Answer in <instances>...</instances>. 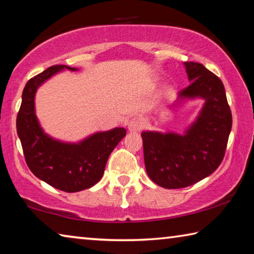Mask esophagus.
<instances>
[{"label":"esophagus","instance_id":"esophagus-1","mask_svg":"<svg viewBox=\"0 0 254 254\" xmlns=\"http://www.w3.org/2000/svg\"><path fill=\"white\" fill-rule=\"evenodd\" d=\"M143 126L144 125L142 123V120L137 118H132L129 120V123H128V129H129V131H139L143 128Z\"/></svg>","mask_w":254,"mask_h":254}]
</instances>
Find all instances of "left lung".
Listing matches in <instances>:
<instances>
[{
	"label": "left lung",
	"mask_w": 254,
	"mask_h": 254,
	"mask_svg": "<svg viewBox=\"0 0 254 254\" xmlns=\"http://www.w3.org/2000/svg\"><path fill=\"white\" fill-rule=\"evenodd\" d=\"M190 84L179 99L202 98L205 105L185 135L143 131L144 162L153 182L166 189L192 186L210 176L225 155L232 112L218 76L200 63L186 62Z\"/></svg>",
	"instance_id": "1"
}]
</instances>
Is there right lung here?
<instances>
[{"instance_id": "right-lung-1", "label": "right lung", "mask_w": 254, "mask_h": 254, "mask_svg": "<svg viewBox=\"0 0 254 254\" xmlns=\"http://www.w3.org/2000/svg\"><path fill=\"white\" fill-rule=\"evenodd\" d=\"M63 68L76 70L54 65L27 82L16 116V132L26 163L37 178L58 190L77 192L91 188L102 178L108 157L126 136V129L97 132L78 144L61 143L46 135L35 114V93L41 83Z\"/></svg>"}]
</instances>
